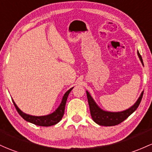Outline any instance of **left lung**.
I'll return each mask as SVG.
<instances>
[{"mask_svg":"<svg viewBox=\"0 0 152 152\" xmlns=\"http://www.w3.org/2000/svg\"><path fill=\"white\" fill-rule=\"evenodd\" d=\"M138 55L141 63L144 65L142 58H141V55L138 53ZM143 94H144V91H142L141 96H139V98H138L137 102L135 103L134 105L130 107L129 109L126 110L125 111L118 112V113H112V112H107L101 110L97 106V104L95 103V102L92 99L91 95L89 94V93L86 91V96H87L88 103H89L90 113H91L93 121L96 123H97V124L100 125V126H116V125L120 124L123 121H124L126 118H128L133 112L137 109L141 99H142Z\"/></svg>","mask_w":152,"mask_h":152,"instance_id":"left-lung-1","label":"left lung"}]
</instances>
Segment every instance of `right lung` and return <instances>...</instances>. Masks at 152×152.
<instances>
[{"label": "right lung", "instance_id": "obj_1", "mask_svg": "<svg viewBox=\"0 0 152 152\" xmlns=\"http://www.w3.org/2000/svg\"><path fill=\"white\" fill-rule=\"evenodd\" d=\"M73 88L68 90L66 92V94L63 96L62 102H61V104L58 107V108L56 110V111L53 113H52L50 115H48L45 116H32L29 115L25 114V113L21 112L19 109L16 104L14 102V104L16 107V110H17L19 114L25 120V121H28V122H30L33 124L37 125V126H45V127H48V126H53V125L57 124L58 122L61 121L62 119L63 115H64V111H65V107H66V101H67V98L69 93L71 92V91L72 90Z\"/></svg>", "mask_w": 152, "mask_h": 152}]
</instances>
